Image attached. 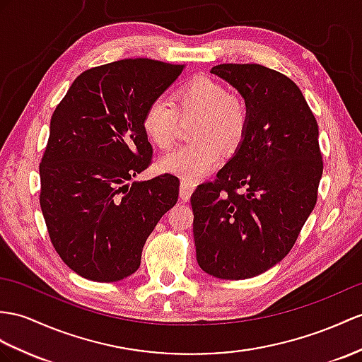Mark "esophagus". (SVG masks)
Masks as SVG:
<instances>
[{
	"label": "esophagus",
	"instance_id": "obj_1",
	"mask_svg": "<svg viewBox=\"0 0 362 362\" xmlns=\"http://www.w3.org/2000/svg\"><path fill=\"white\" fill-rule=\"evenodd\" d=\"M195 187H197V182L195 181H190V180L182 178L181 180V187H180V197H181V199L182 201H189L193 190H195Z\"/></svg>",
	"mask_w": 362,
	"mask_h": 362
}]
</instances>
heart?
Segmentation results:
<instances>
[{
    "instance_id": "heart-1",
    "label": "heart",
    "mask_w": 362,
    "mask_h": 362,
    "mask_svg": "<svg viewBox=\"0 0 362 362\" xmlns=\"http://www.w3.org/2000/svg\"><path fill=\"white\" fill-rule=\"evenodd\" d=\"M249 104L240 93L209 76H195L181 84L172 101L155 98L143 113L146 136L160 148H169L178 138L182 121H190L193 143L173 148L160 165L182 178L195 181L221 161V147L233 152L249 127Z\"/></svg>"
}]
</instances>
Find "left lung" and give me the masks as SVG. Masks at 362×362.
Masks as SVG:
<instances>
[{"mask_svg": "<svg viewBox=\"0 0 362 362\" xmlns=\"http://www.w3.org/2000/svg\"><path fill=\"white\" fill-rule=\"evenodd\" d=\"M211 74L240 90L250 117L232 160L190 198L197 259L209 275L247 279L292 250L316 204L318 122L284 74L261 64H218Z\"/></svg>", "mask_w": 362, "mask_h": 362, "instance_id": "8db88e82", "label": "left lung"}]
</instances>
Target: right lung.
Here are the masks:
<instances>
[{
  "label": "right lung",
  "mask_w": 362,
  "mask_h": 362,
  "mask_svg": "<svg viewBox=\"0 0 362 362\" xmlns=\"http://www.w3.org/2000/svg\"><path fill=\"white\" fill-rule=\"evenodd\" d=\"M182 70L148 58L87 69L52 115L40 206L57 253L79 276L115 283L135 273L148 235L178 201L172 173L129 181L152 164L147 104Z\"/></svg>",
  "instance_id": "add662e5"
}]
</instances>
